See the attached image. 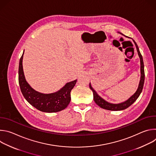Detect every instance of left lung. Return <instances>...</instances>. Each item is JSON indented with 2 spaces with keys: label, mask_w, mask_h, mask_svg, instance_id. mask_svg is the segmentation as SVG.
Listing matches in <instances>:
<instances>
[{
  "label": "left lung",
  "mask_w": 156,
  "mask_h": 156,
  "mask_svg": "<svg viewBox=\"0 0 156 156\" xmlns=\"http://www.w3.org/2000/svg\"><path fill=\"white\" fill-rule=\"evenodd\" d=\"M121 34H122L121 33H120ZM123 35V34H122ZM133 42H134L135 46L139 55V57L140 58V64H141V77H140V81L139 83L138 87L136 91L129 98H128L126 101L119 103V104H112V103H110L105 100H104L103 98H102L101 96H99V94L96 93V91L93 88V87L91 85V83H90V87L91 90H92L93 93V99L94 102L97 105H98L99 107H101L102 108L108 110H113V111H118V110H122L126 109L128 107H129L132 104L134 103L136 100L140 96V94L142 92L143 86H144V63H143V57L140 53V49L138 48V46L137 45V44L136 42L133 39Z\"/></svg>",
  "instance_id": "8db88e82"
}]
</instances>
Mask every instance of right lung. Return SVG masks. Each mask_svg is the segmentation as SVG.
I'll use <instances>...</instances> for the list:
<instances>
[{"instance_id":"add662e5","label":"right lung","mask_w":156,"mask_h":156,"mask_svg":"<svg viewBox=\"0 0 156 156\" xmlns=\"http://www.w3.org/2000/svg\"><path fill=\"white\" fill-rule=\"evenodd\" d=\"M22 54L19 63L18 81L21 91L26 100L34 107L44 112H57L67 107L71 100L70 92L77 80L69 82L55 93L44 94L36 91L26 81L23 69Z\"/></svg>"}]
</instances>
